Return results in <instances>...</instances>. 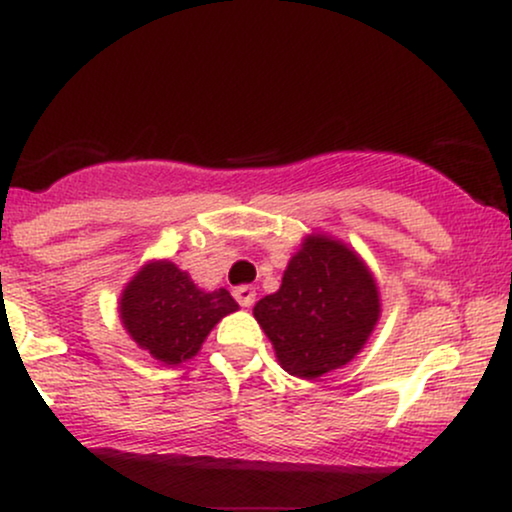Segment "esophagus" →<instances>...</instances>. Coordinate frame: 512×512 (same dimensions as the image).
<instances>
[{
  "label": "esophagus",
  "instance_id": "esophagus-1",
  "mask_svg": "<svg viewBox=\"0 0 512 512\" xmlns=\"http://www.w3.org/2000/svg\"><path fill=\"white\" fill-rule=\"evenodd\" d=\"M255 289H252V286H238V289H233V298H236V301L243 305V308H250L252 303H255Z\"/></svg>",
  "mask_w": 512,
  "mask_h": 512
}]
</instances>
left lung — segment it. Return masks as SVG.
<instances>
[{"instance_id": "8db88e82", "label": "left lung", "mask_w": 512, "mask_h": 512, "mask_svg": "<svg viewBox=\"0 0 512 512\" xmlns=\"http://www.w3.org/2000/svg\"><path fill=\"white\" fill-rule=\"evenodd\" d=\"M286 373L313 380L342 368L368 342L380 293L342 240L313 233L291 257L279 291L252 308Z\"/></svg>"}]
</instances>
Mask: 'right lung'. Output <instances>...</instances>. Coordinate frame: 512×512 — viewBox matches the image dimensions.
<instances>
[{"mask_svg": "<svg viewBox=\"0 0 512 512\" xmlns=\"http://www.w3.org/2000/svg\"><path fill=\"white\" fill-rule=\"evenodd\" d=\"M238 303L226 289L202 291L173 262H149L120 298L122 325L156 361L178 366L202 349L207 334Z\"/></svg>", "mask_w": 512, "mask_h": 512, "instance_id": "obj_1", "label": "right lung"}]
</instances>
